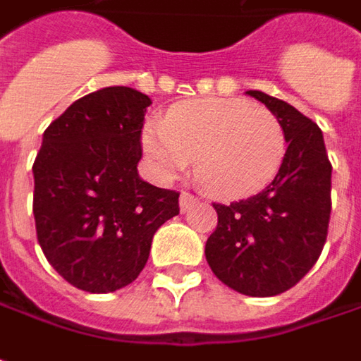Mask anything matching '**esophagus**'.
I'll return each mask as SVG.
<instances>
[{
    "label": "esophagus",
    "instance_id": "34e87169",
    "mask_svg": "<svg viewBox=\"0 0 361 361\" xmlns=\"http://www.w3.org/2000/svg\"><path fill=\"white\" fill-rule=\"evenodd\" d=\"M194 204H197V197L192 196V194H188V192H183L180 196V208L181 212H188Z\"/></svg>",
    "mask_w": 361,
    "mask_h": 361
}]
</instances>
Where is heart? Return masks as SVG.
I'll list each match as a JSON object with an SVG mask.
<instances>
[{"label": "heart", "instance_id": "1", "mask_svg": "<svg viewBox=\"0 0 361 361\" xmlns=\"http://www.w3.org/2000/svg\"><path fill=\"white\" fill-rule=\"evenodd\" d=\"M143 149L155 171L171 178L196 161L202 185L220 197L248 196L273 180L287 135L269 109L243 99L176 104L164 123H147Z\"/></svg>", "mask_w": 361, "mask_h": 361}]
</instances>
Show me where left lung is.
Wrapping results in <instances>:
<instances>
[{
    "label": "left lung",
    "instance_id": "1",
    "mask_svg": "<svg viewBox=\"0 0 361 361\" xmlns=\"http://www.w3.org/2000/svg\"><path fill=\"white\" fill-rule=\"evenodd\" d=\"M287 135V153L274 180L255 196L212 204L218 226L206 243L214 274L250 297H273L295 287L317 262L331 214V164L322 129L289 102L260 90Z\"/></svg>",
    "mask_w": 361,
    "mask_h": 361
}]
</instances>
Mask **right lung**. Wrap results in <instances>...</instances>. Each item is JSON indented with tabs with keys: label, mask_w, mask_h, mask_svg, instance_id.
<instances>
[{
	"label": "right lung",
	"mask_w": 361,
	"mask_h": 361,
	"mask_svg": "<svg viewBox=\"0 0 361 361\" xmlns=\"http://www.w3.org/2000/svg\"><path fill=\"white\" fill-rule=\"evenodd\" d=\"M151 104L129 87L74 101L44 131L34 161V218L44 257L88 293L133 283L157 228L180 214V192L137 173Z\"/></svg>",
	"instance_id": "add662e5"
}]
</instances>
